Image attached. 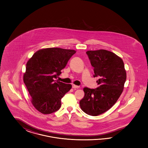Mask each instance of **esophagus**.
I'll return each instance as SVG.
<instances>
[{"mask_svg": "<svg viewBox=\"0 0 148 148\" xmlns=\"http://www.w3.org/2000/svg\"><path fill=\"white\" fill-rule=\"evenodd\" d=\"M79 87V86H76L75 85H72V88H78Z\"/></svg>", "mask_w": 148, "mask_h": 148, "instance_id": "1", "label": "esophagus"}]
</instances>
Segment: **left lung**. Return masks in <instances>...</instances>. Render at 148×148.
<instances>
[{
    "instance_id": "left-lung-1",
    "label": "left lung",
    "mask_w": 148,
    "mask_h": 148,
    "mask_svg": "<svg viewBox=\"0 0 148 148\" xmlns=\"http://www.w3.org/2000/svg\"><path fill=\"white\" fill-rule=\"evenodd\" d=\"M86 54L94 67V77H99L98 87L84 88L85 96L80 101V106L86 114L97 116L116 103L124 89L126 73L122 59L111 51L89 50Z\"/></svg>"
}]
</instances>
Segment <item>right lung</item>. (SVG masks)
Masks as SVG:
<instances>
[{
    "mask_svg": "<svg viewBox=\"0 0 148 148\" xmlns=\"http://www.w3.org/2000/svg\"><path fill=\"white\" fill-rule=\"evenodd\" d=\"M75 53L74 50L60 48L42 49L27 63L23 81L32 97V103L40 113L50 114L61 108V100L72 85L54 79Z\"/></svg>",
    "mask_w": 148,
    "mask_h": 148,
    "instance_id": "1",
    "label": "right lung"
}]
</instances>
